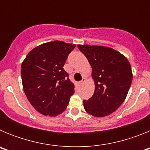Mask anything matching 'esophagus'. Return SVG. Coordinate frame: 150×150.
<instances>
[{
	"label": "esophagus",
	"mask_w": 150,
	"mask_h": 150,
	"mask_svg": "<svg viewBox=\"0 0 150 150\" xmlns=\"http://www.w3.org/2000/svg\"><path fill=\"white\" fill-rule=\"evenodd\" d=\"M85 82H86V78H83V79L80 81V83H81V84H83Z\"/></svg>",
	"instance_id": "34e87169"
}]
</instances>
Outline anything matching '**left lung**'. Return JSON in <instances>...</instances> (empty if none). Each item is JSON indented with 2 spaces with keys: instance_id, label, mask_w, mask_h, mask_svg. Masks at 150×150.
Instances as JSON below:
<instances>
[{
  "instance_id": "8db88e82",
  "label": "left lung",
  "mask_w": 150,
  "mask_h": 150,
  "mask_svg": "<svg viewBox=\"0 0 150 150\" xmlns=\"http://www.w3.org/2000/svg\"><path fill=\"white\" fill-rule=\"evenodd\" d=\"M92 68L95 89L88 100H83L88 113L104 117L120 107L132 82V67L128 59L113 49L99 46L78 45Z\"/></svg>"
}]
</instances>
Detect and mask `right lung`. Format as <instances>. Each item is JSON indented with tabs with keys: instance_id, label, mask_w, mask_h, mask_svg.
Returning <instances> with one entry per match:
<instances>
[{
	"instance_id": "add662e5",
	"label": "right lung",
	"mask_w": 150,
	"mask_h": 150,
	"mask_svg": "<svg viewBox=\"0 0 150 150\" xmlns=\"http://www.w3.org/2000/svg\"><path fill=\"white\" fill-rule=\"evenodd\" d=\"M75 46L59 40L43 43L33 49L22 62L24 91L41 114L55 116L67 108L74 85L63 67Z\"/></svg>"
}]
</instances>
